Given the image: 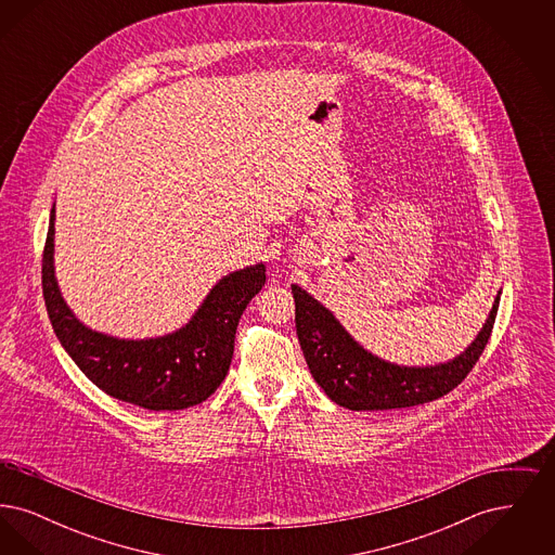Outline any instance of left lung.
<instances>
[{
  "label": "left lung",
  "instance_id": "8db88e82",
  "mask_svg": "<svg viewBox=\"0 0 555 555\" xmlns=\"http://www.w3.org/2000/svg\"><path fill=\"white\" fill-rule=\"evenodd\" d=\"M295 299V328L304 358L322 391L347 410L412 408L448 396L480 358L495 324L500 295L475 341L453 360L433 366H401L374 356L358 344L335 314L299 285Z\"/></svg>",
  "mask_w": 555,
  "mask_h": 555
}]
</instances>
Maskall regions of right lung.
Instances as JSON below:
<instances>
[{
	"label": "right lung",
	"mask_w": 555,
	"mask_h": 555,
	"mask_svg": "<svg viewBox=\"0 0 555 555\" xmlns=\"http://www.w3.org/2000/svg\"><path fill=\"white\" fill-rule=\"evenodd\" d=\"M55 204L43 249V297L53 333L82 374L107 396L145 410H185L224 380L238 318L266 283V266L222 276L181 328L152 339H120L82 324L62 297L53 266Z\"/></svg>",
	"instance_id": "1"
}]
</instances>
